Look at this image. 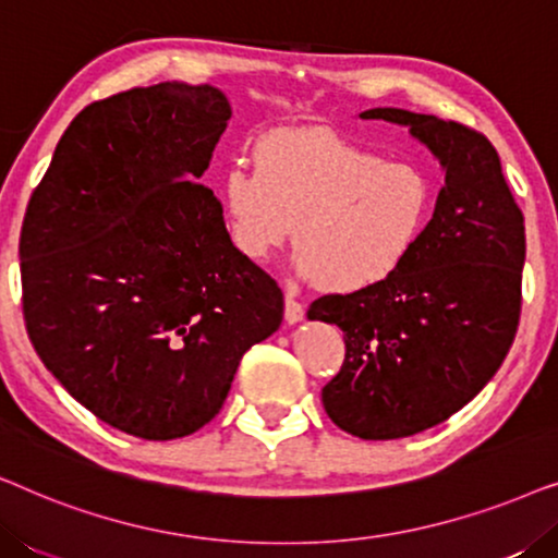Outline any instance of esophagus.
I'll return each instance as SVG.
<instances>
[{"mask_svg": "<svg viewBox=\"0 0 558 558\" xmlns=\"http://www.w3.org/2000/svg\"><path fill=\"white\" fill-rule=\"evenodd\" d=\"M302 317H304V307L294 300V292L289 289L287 296H284V323L296 325V323H302Z\"/></svg>", "mask_w": 558, "mask_h": 558, "instance_id": "esophagus-1", "label": "esophagus"}]
</instances>
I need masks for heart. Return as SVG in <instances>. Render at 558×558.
Returning a JSON list of instances; mask_svg holds the SVG:
<instances>
[{"label": "heart", "instance_id": "obj_1", "mask_svg": "<svg viewBox=\"0 0 558 558\" xmlns=\"http://www.w3.org/2000/svg\"><path fill=\"white\" fill-rule=\"evenodd\" d=\"M218 193L228 239L246 262H266L292 235L296 277L330 294L393 279L434 210L424 170L323 126L262 136L256 167H228Z\"/></svg>", "mask_w": 558, "mask_h": 558}]
</instances>
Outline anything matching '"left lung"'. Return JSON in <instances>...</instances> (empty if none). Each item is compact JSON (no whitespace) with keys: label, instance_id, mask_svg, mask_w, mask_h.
<instances>
[{"label":"left lung","instance_id":"obj_1","mask_svg":"<svg viewBox=\"0 0 558 558\" xmlns=\"http://www.w3.org/2000/svg\"><path fill=\"white\" fill-rule=\"evenodd\" d=\"M361 119L407 126L439 162L445 187L393 279L319 296L307 319L345 332V363L323 388L327 416L353 437L401 439L457 414L506 361L521 317L525 226L483 134L407 109Z\"/></svg>","mask_w":558,"mask_h":558}]
</instances>
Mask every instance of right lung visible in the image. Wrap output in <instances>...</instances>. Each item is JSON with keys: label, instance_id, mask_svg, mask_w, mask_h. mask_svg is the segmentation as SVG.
<instances>
[{"label": "right lung", "instance_id": "1", "mask_svg": "<svg viewBox=\"0 0 558 558\" xmlns=\"http://www.w3.org/2000/svg\"><path fill=\"white\" fill-rule=\"evenodd\" d=\"M231 117L223 90L182 81L86 106L22 223V307L45 368L149 441L208 424L284 315L277 281L233 248L195 182Z\"/></svg>", "mask_w": 558, "mask_h": 558}]
</instances>
